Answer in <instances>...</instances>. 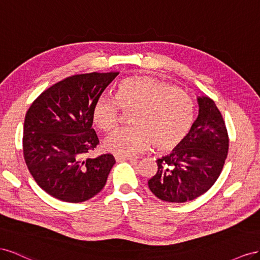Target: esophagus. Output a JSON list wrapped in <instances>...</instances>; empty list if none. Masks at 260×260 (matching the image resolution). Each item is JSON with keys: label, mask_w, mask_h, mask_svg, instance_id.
<instances>
[{"label": "esophagus", "mask_w": 260, "mask_h": 260, "mask_svg": "<svg viewBox=\"0 0 260 260\" xmlns=\"http://www.w3.org/2000/svg\"><path fill=\"white\" fill-rule=\"evenodd\" d=\"M116 161H124V160H129V161H136L137 158L132 157V155H115Z\"/></svg>", "instance_id": "esophagus-1"}]
</instances>
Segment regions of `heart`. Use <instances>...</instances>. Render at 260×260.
<instances>
[{
  "instance_id": "1",
  "label": "heart",
  "mask_w": 260,
  "mask_h": 260,
  "mask_svg": "<svg viewBox=\"0 0 260 260\" xmlns=\"http://www.w3.org/2000/svg\"><path fill=\"white\" fill-rule=\"evenodd\" d=\"M129 112L131 127L107 138L110 152L132 155L143 152L152 144L154 150L168 151L186 137L194 120V105L188 95L165 81L147 76L121 80L114 99L100 97L92 108V122L105 133L113 132L118 113Z\"/></svg>"
}]
</instances>
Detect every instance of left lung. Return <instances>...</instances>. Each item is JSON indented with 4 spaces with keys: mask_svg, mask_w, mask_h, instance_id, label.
<instances>
[{
    "mask_svg": "<svg viewBox=\"0 0 260 260\" xmlns=\"http://www.w3.org/2000/svg\"><path fill=\"white\" fill-rule=\"evenodd\" d=\"M198 116L173 151L157 160L158 171L148 186L163 202L186 203L216 183L229 151L225 122L209 97H198Z\"/></svg>",
    "mask_w": 260,
    "mask_h": 260,
    "instance_id": "obj_1",
    "label": "left lung"
}]
</instances>
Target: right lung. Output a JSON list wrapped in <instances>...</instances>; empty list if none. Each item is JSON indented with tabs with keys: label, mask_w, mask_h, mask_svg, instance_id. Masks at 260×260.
I'll list each match as a JSON object with an SVG mask.
<instances>
[{
	"label": "right lung",
	"mask_w": 260,
	"mask_h": 260,
	"mask_svg": "<svg viewBox=\"0 0 260 260\" xmlns=\"http://www.w3.org/2000/svg\"><path fill=\"white\" fill-rule=\"evenodd\" d=\"M118 72L77 74L44 90L28 109L23 152L29 172L49 195L83 203L105 187L115 163L111 153L91 159L99 144L92 108Z\"/></svg>",
	"instance_id": "add662e5"
}]
</instances>
